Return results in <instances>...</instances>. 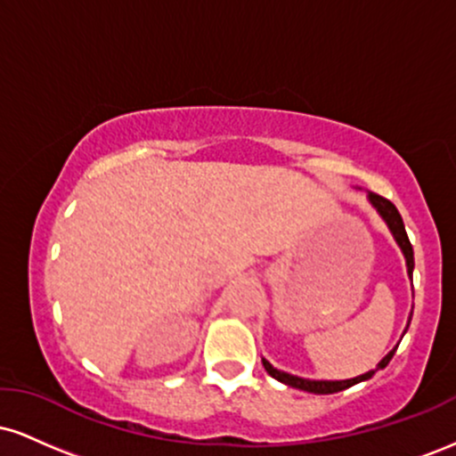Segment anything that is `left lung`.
I'll list each match as a JSON object with an SVG mask.
<instances>
[{"mask_svg": "<svg viewBox=\"0 0 456 456\" xmlns=\"http://www.w3.org/2000/svg\"><path fill=\"white\" fill-rule=\"evenodd\" d=\"M369 201H370V206H373L375 210L379 212V216L384 218V223L388 224L390 233L395 235L396 244L401 246L403 255H405L407 274H410V279H411V274H413V248H411L410 238H407L405 224H403V218H401L399 210H396V208H395V203L388 201V199H384L381 195H375V192H369ZM410 322H411V315H410ZM410 322H407V328H410ZM407 328H405V332H407ZM396 347H399V345H396ZM396 347L392 349V352L386 354L384 358H381V362L378 364V369L369 370V373H364V375H358V378H354V379H341V381L305 379V378H297V375L285 373V370L274 369V366H272L265 358H261V362H264V369L268 370V375H272V378H274V379L282 381V384L291 386V388H300V390L313 392V395H332V392H341L345 388H349V386L360 384V381H366V379L373 378L375 370H379V369H384V366H388V362L392 360V355H395V352H396Z\"/></svg>", "mask_w": 456, "mask_h": 456, "instance_id": "1", "label": "left lung"}]
</instances>
